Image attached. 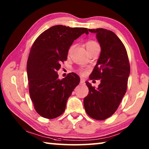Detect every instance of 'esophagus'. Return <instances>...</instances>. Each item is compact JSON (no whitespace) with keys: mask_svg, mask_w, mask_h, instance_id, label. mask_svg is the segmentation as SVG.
Segmentation results:
<instances>
[{"mask_svg":"<svg viewBox=\"0 0 149 149\" xmlns=\"http://www.w3.org/2000/svg\"><path fill=\"white\" fill-rule=\"evenodd\" d=\"M80 82H81V84H84V83H85V79H83V78H81Z\"/></svg>","mask_w":149,"mask_h":149,"instance_id":"34e87169","label":"esophagus"}]
</instances>
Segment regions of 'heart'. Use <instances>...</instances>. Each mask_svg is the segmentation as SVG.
I'll use <instances>...</instances> for the list:
<instances>
[{
    "label": "heart",
    "instance_id": "heart-1",
    "mask_svg": "<svg viewBox=\"0 0 149 149\" xmlns=\"http://www.w3.org/2000/svg\"><path fill=\"white\" fill-rule=\"evenodd\" d=\"M97 45H98L97 42H95L94 41H88L86 42V47H87V50L91 49V48L97 46ZM72 49H73V46H71L69 48V49H68V53L69 54L70 53V52H71ZM79 72L81 75H85V74H86V73H87V70L85 69H81L79 70Z\"/></svg>",
    "mask_w": 149,
    "mask_h": 149
}]
</instances>
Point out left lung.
Wrapping results in <instances>:
<instances>
[{"mask_svg":"<svg viewBox=\"0 0 149 149\" xmlns=\"http://www.w3.org/2000/svg\"><path fill=\"white\" fill-rule=\"evenodd\" d=\"M97 34L101 52L90 79L100 80L95 89L88 81L89 94L84 103L87 114L93 119L104 120L117 110L127 87L130 65L127 50L114 32L102 28L89 29Z\"/></svg>","mask_w":149,"mask_h":149,"instance_id":"1","label":"left lung"}]
</instances>
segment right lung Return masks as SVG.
<instances>
[{
    "label": "right lung",
    "mask_w": 149,
    "mask_h": 149,
    "mask_svg": "<svg viewBox=\"0 0 149 149\" xmlns=\"http://www.w3.org/2000/svg\"><path fill=\"white\" fill-rule=\"evenodd\" d=\"M89 31L84 27L62 25L45 30L35 39L27 62L29 93L35 110L42 117L53 119L65 109L67 100L80 78L74 72L62 80L57 71L67 60L74 40Z\"/></svg>",
    "instance_id": "right-lung-1"
}]
</instances>
